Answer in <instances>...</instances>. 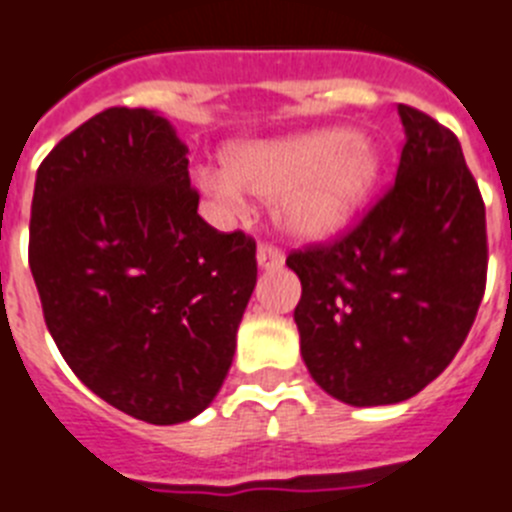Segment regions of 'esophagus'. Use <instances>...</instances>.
I'll return each instance as SVG.
<instances>
[{
    "label": "esophagus",
    "mask_w": 512,
    "mask_h": 512,
    "mask_svg": "<svg viewBox=\"0 0 512 512\" xmlns=\"http://www.w3.org/2000/svg\"><path fill=\"white\" fill-rule=\"evenodd\" d=\"M257 265L263 270L281 268L283 252L278 247H273V244H260V247H257Z\"/></svg>",
    "instance_id": "1"
}]
</instances>
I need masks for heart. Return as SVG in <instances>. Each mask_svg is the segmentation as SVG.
<instances>
[{"instance_id": "obj_1", "label": "heart", "mask_w": 512, "mask_h": 512, "mask_svg": "<svg viewBox=\"0 0 512 512\" xmlns=\"http://www.w3.org/2000/svg\"><path fill=\"white\" fill-rule=\"evenodd\" d=\"M380 171L382 150L367 132L320 127L234 145L226 169H203L197 182L223 208H239L244 192L276 197L283 231L322 239L356 216Z\"/></svg>"}]
</instances>
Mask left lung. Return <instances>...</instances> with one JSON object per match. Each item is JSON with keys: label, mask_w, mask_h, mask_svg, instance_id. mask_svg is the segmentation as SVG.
Masks as SVG:
<instances>
[{"label": "left lung", "mask_w": 512, "mask_h": 512, "mask_svg": "<svg viewBox=\"0 0 512 512\" xmlns=\"http://www.w3.org/2000/svg\"><path fill=\"white\" fill-rule=\"evenodd\" d=\"M395 184L349 234L299 249L294 322L322 390L349 406L416 395L453 362L487 286V218L458 137L398 103Z\"/></svg>", "instance_id": "left-lung-1"}]
</instances>
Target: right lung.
Listing matches in <instances>:
<instances>
[{
    "mask_svg": "<svg viewBox=\"0 0 512 512\" xmlns=\"http://www.w3.org/2000/svg\"><path fill=\"white\" fill-rule=\"evenodd\" d=\"M187 145L114 106L54 145L30 205V273L80 380L148 424L187 422L229 375L255 291V239L197 216Z\"/></svg>",
    "mask_w": 512,
    "mask_h": 512,
    "instance_id": "obj_1",
    "label": "right lung"
}]
</instances>
